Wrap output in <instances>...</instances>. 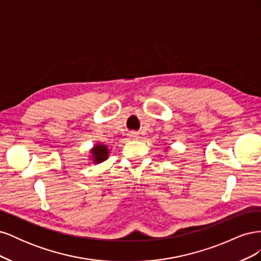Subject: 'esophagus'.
Masks as SVG:
<instances>
[{"label":"esophagus","mask_w":261,"mask_h":261,"mask_svg":"<svg viewBox=\"0 0 261 261\" xmlns=\"http://www.w3.org/2000/svg\"><path fill=\"white\" fill-rule=\"evenodd\" d=\"M129 137H130L132 139H139V138H140V136L138 135L137 133H132V134H129Z\"/></svg>","instance_id":"esophagus-1"}]
</instances>
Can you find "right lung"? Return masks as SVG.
Masks as SVG:
<instances>
[{
  "label": "right lung",
  "instance_id": "add662e5",
  "mask_svg": "<svg viewBox=\"0 0 261 261\" xmlns=\"http://www.w3.org/2000/svg\"><path fill=\"white\" fill-rule=\"evenodd\" d=\"M90 152V160L93 164H99L101 162H105L110 154V149L107 145H103L101 143L94 144L93 147L89 150Z\"/></svg>",
  "mask_w": 261,
  "mask_h": 261
}]
</instances>
